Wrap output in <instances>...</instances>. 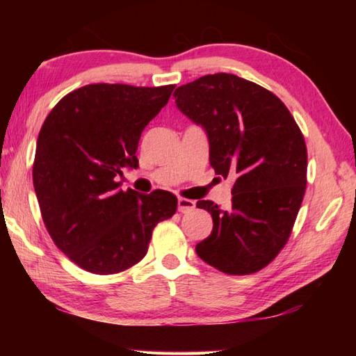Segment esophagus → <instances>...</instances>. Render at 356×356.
<instances>
[{
    "label": "esophagus",
    "mask_w": 356,
    "mask_h": 356,
    "mask_svg": "<svg viewBox=\"0 0 356 356\" xmlns=\"http://www.w3.org/2000/svg\"><path fill=\"white\" fill-rule=\"evenodd\" d=\"M195 201H191V200H186V197H179L177 200V209H179V212H182V213H186V212H191L193 209H195Z\"/></svg>",
    "instance_id": "34e87169"
}]
</instances>
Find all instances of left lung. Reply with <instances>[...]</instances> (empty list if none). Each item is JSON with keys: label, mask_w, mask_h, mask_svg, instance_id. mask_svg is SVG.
I'll return each instance as SVG.
<instances>
[{"label": "left lung", "mask_w": 356, "mask_h": 356, "mask_svg": "<svg viewBox=\"0 0 356 356\" xmlns=\"http://www.w3.org/2000/svg\"><path fill=\"white\" fill-rule=\"evenodd\" d=\"M174 97L207 131L215 172L234 179L227 210L196 204L213 220L197 256L222 273H256L284 248L297 220L308 171L303 134L273 92L232 74L197 78Z\"/></svg>", "instance_id": "8db88e82"}]
</instances>
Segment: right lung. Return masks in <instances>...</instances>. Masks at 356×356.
Listing matches in <instances>:
<instances>
[{"label":"right lung","mask_w":356,"mask_h":356,"mask_svg":"<svg viewBox=\"0 0 356 356\" xmlns=\"http://www.w3.org/2000/svg\"><path fill=\"white\" fill-rule=\"evenodd\" d=\"M176 84L140 88L88 84L69 92L39 131L33 184L55 245L86 272L114 275L146 256L154 227L171 218L177 197L119 190L124 168H136L143 130Z\"/></svg>","instance_id":"obj_1"}]
</instances>
